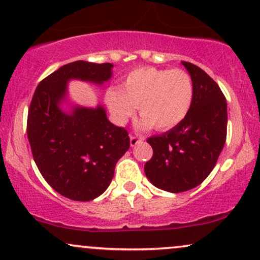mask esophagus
<instances>
[{
	"instance_id": "esophagus-1",
	"label": "esophagus",
	"mask_w": 260,
	"mask_h": 260,
	"mask_svg": "<svg viewBox=\"0 0 260 260\" xmlns=\"http://www.w3.org/2000/svg\"><path fill=\"white\" fill-rule=\"evenodd\" d=\"M143 141L142 137H139V136H130V145L133 147H135L136 145H139V143H141Z\"/></svg>"
}]
</instances>
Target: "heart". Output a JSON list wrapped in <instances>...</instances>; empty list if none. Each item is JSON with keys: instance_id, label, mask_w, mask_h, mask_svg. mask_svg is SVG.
I'll return each instance as SVG.
<instances>
[{"instance_id": "heart-1", "label": "heart", "mask_w": 260, "mask_h": 260, "mask_svg": "<svg viewBox=\"0 0 260 260\" xmlns=\"http://www.w3.org/2000/svg\"><path fill=\"white\" fill-rule=\"evenodd\" d=\"M194 99V82L182 69L141 67L127 73L120 89L106 95L108 108L118 123L135 113L142 117L141 126L169 130L187 117Z\"/></svg>"}]
</instances>
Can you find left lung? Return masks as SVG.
<instances>
[{"label":"left lung","instance_id":"1","mask_svg":"<svg viewBox=\"0 0 260 260\" xmlns=\"http://www.w3.org/2000/svg\"><path fill=\"white\" fill-rule=\"evenodd\" d=\"M194 82V99L181 123L147 142L153 156L145 174L156 188L182 193L203 183L216 166L226 140L225 96L204 70L182 61Z\"/></svg>","mask_w":260,"mask_h":260}]
</instances>
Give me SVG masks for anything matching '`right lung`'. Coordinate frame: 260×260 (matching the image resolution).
I'll use <instances>...</instances> for the list:
<instances>
[{"label":"right lung","mask_w":260,"mask_h":260,"mask_svg":"<svg viewBox=\"0 0 260 260\" xmlns=\"http://www.w3.org/2000/svg\"><path fill=\"white\" fill-rule=\"evenodd\" d=\"M110 62L66 63L37 85L28 107L27 139L41 175L54 190L76 201H90L110 185L117 161L130 147L129 134L115 126L102 107L60 111L67 81L101 84L111 78Z\"/></svg>","instance_id":"right-lung-1"}]
</instances>
